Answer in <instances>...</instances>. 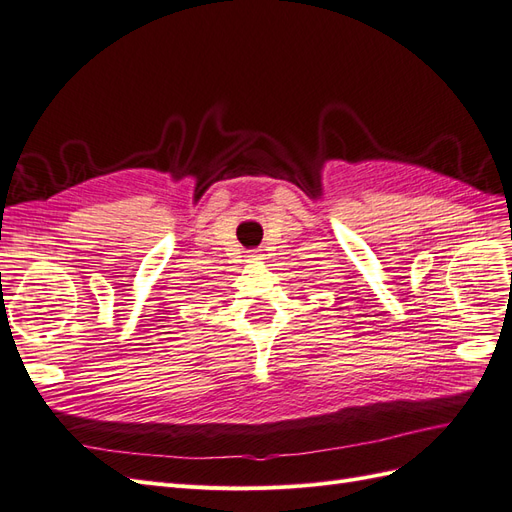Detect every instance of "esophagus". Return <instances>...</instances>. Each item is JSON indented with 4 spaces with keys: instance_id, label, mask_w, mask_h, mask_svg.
<instances>
[{
    "instance_id": "34e87169",
    "label": "esophagus",
    "mask_w": 512,
    "mask_h": 512,
    "mask_svg": "<svg viewBox=\"0 0 512 512\" xmlns=\"http://www.w3.org/2000/svg\"><path fill=\"white\" fill-rule=\"evenodd\" d=\"M264 259V253L259 251V248H255V251H248V255H246V261H251V264H257V261H261Z\"/></svg>"
}]
</instances>
